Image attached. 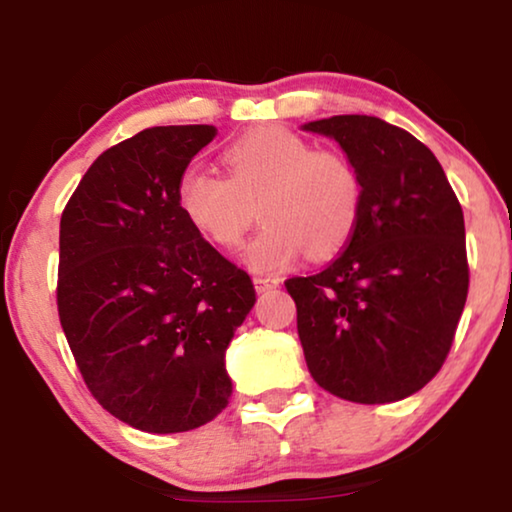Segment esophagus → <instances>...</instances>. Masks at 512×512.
Listing matches in <instances>:
<instances>
[{
	"label": "esophagus",
	"instance_id": "1",
	"mask_svg": "<svg viewBox=\"0 0 512 512\" xmlns=\"http://www.w3.org/2000/svg\"><path fill=\"white\" fill-rule=\"evenodd\" d=\"M279 282H282V279H279V277H265V275H256V277H254V286H256L258 293H265V291H270V289H277Z\"/></svg>",
	"mask_w": 512,
	"mask_h": 512
}]
</instances>
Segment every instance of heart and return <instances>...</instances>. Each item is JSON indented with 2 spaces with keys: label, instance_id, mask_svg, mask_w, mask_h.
Returning a JSON list of instances; mask_svg holds the SVG:
<instances>
[{
  "label": "heart",
  "instance_id": "b5f03b06",
  "mask_svg": "<svg viewBox=\"0 0 512 512\" xmlns=\"http://www.w3.org/2000/svg\"><path fill=\"white\" fill-rule=\"evenodd\" d=\"M228 177L188 167L177 202L184 219L216 247L230 249L251 223L258 202L263 228L242 249L254 272H277L310 251L326 258L352 237L361 212V181L345 156L312 151L284 128H261L223 153Z\"/></svg>",
  "mask_w": 512,
  "mask_h": 512
}]
</instances>
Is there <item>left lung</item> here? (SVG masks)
I'll use <instances>...</instances> for the list:
<instances>
[{"instance_id":"obj_1","label":"left lung","mask_w":512,"mask_h":512,"mask_svg":"<svg viewBox=\"0 0 512 512\" xmlns=\"http://www.w3.org/2000/svg\"><path fill=\"white\" fill-rule=\"evenodd\" d=\"M300 128L331 137L361 181L345 251L291 277L298 338L314 382L352 403H394L431 382L468 293L464 212L431 149L375 116Z\"/></svg>"}]
</instances>
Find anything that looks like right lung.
<instances>
[{
    "label": "right lung",
    "mask_w": 512,
    "mask_h": 512,
    "mask_svg": "<svg viewBox=\"0 0 512 512\" xmlns=\"http://www.w3.org/2000/svg\"><path fill=\"white\" fill-rule=\"evenodd\" d=\"M214 125H160L111 146L60 219L62 331L104 410L181 433L233 394L226 349L256 303L249 275L181 214L179 177Z\"/></svg>",
    "instance_id": "add662e5"
}]
</instances>
